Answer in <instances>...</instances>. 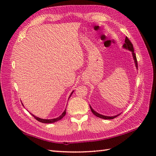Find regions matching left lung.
I'll list each match as a JSON object with an SVG mask.
<instances>
[{
  "instance_id": "obj_1",
  "label": "left lung",
  "mask_w": 156,
  "mask_h": 156,
  "mask_svg": "<svg viewBox=\"0 0 156 156\" xmlns=\"http://www.w3.org/2000/svg\"><path fill=\"white\" fill-rule=\"evenodd\" d=\"M122 48L125 49H127V50L130 51L132 54V55H133V60L135 62V67L137 69V58H136V55H135V54L134 53V49L133 47V44H131V42L129 41V39L127 38V37H125V44L122 45ZM90 110L92 111V113H93L96 117H98L99 118H101V119H112L115 118L116 117H117L121 113H119L117 115H114V116H106V115H101L100 113H98L97 111H95L93 108H92L91 106L90 105Z\"/></svg>"
}]
</instances>
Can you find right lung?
Here are the masks:
<instances>
[{"mask_svg": "<svg viewBox=\"0 0 156 156\" xmlns=\"http://www.w3.org/2000/svg\"><path fill=\"white\" fill-rule=\"evenodd\" d=\"M74 90H73V91L71 92L70 95L69 96L68 100H69V98H70L71 95L72 94L73 92H74ZM66 109L65 108L64 111L62 112V115H61L60 116H59L58 117L54 118V119H41V118H39V117H36V116H35L34 115H33V114H31H31L33 116H34V118H35V119H37V120L38 121H39V122H44V123H52V122H57V121H59V120H61V119H62L63 117H64L65 115H66Z\"/></svg>", "mask_w": 156, "mask_h": 156, "instance_id": "1", "label": "right lung"}]
</instances>
